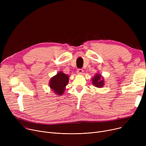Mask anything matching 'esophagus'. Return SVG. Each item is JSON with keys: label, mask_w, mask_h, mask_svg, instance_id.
I'll list each match as a JSON object with an SVG mask.
<instances>
[{"label": "esophagus", "mask_w": 146, "mask_h": 146, "mask_svg": "<svg viewBox=\"0 0 146 146\" xmlns=\"http://www.w3.org/2000/svg\"><path fill=\"white\" fill-rule=\"evenodd\" d=\"M77 73L78 74H82L83 73V70H82V69H81V68H79V69H78Z\"/></svg>", "instance_id": "1"}]
</instances>
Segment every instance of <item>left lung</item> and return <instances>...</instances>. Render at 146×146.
I'll use <instances>...</instances> for the list:
<instances>
[{
    "label": "left lung",
    "instance_id": "8db88e82",
    "mask_svg": "<svg viewBox=\"0 0 146 146\" xmlns=\"http://www.w3.org/2000/svg\"><path fill=\"white\" fill-rule=\"evenodd\" d=\"M104 80L101 78V74H96L92 78V83L96 88H102L104 85Z\"/></svg>",
    "mask_w": 146,
    "mask_h": 146
}]
</instances>
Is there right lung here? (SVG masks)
Wrapping results in <instances>:
<instances>
[{
	"mask_svg": "<svg viewBox=\"0 0 146 146\" xmlns=\"http://www.w3.org/2000/svg\"><path fill=\"white\" fill-rule=\"evenodd\" d=\"M68 75L62 72H60L50 79V87L57 95H63L66 86L68 84Z\"/></svg>",
	"mask_w": 146,
	"mask_h": 146,
	"instance_id": "right-lung-1",
	"label": "right lung"
}]
</instances>
